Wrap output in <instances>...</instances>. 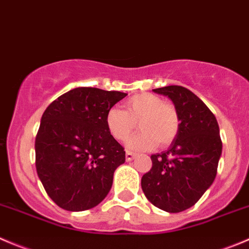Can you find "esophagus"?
Returning a JSON list of instances; mask_svg holds the SVG:
<instances>
[{
  "label": "esophagus",
  "mask_w": 249,
  "mask_h": 249,
  "mask_svg": "<svg viewBox=\"0 0 249 249\" xmlns=\"http://www.w3.org/2000/svg\"><path fill=\"white\" fill-rule=\"evenodd\" d=\"M135 156H136V154L132 153V152H129V151H127L126 153H125V158H126V160H127V161L132 160V159L135 158Z\"/></svg>",
  "instance_id": "34e87169"
}]
</instances>
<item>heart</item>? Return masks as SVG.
<instances>
[{
  "label": "heart",
  "instance_id": "heart-1",
  "mask_svg": "<svg viewBox=\"0 0 249 249\" xmlns=\"http://www.w3.org/2000/svg\"><path fill=\"white\" fill-rule=\"evenodd\" d=\"M141 132L127 142L132 151H149L157 143L168 146L178 136L180 119L174 105L164 102L163 98L153 93H139L125 103V110L110 108L106 114V126L117 141L124 142L136 129Z\"/></svg>",
  "mask_w": 249,
  "mask_h": 249
}]
</instances>
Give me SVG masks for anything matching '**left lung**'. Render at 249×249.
Masks as SVG:
<instances>
[{"label":"left lung","mask_w":249,"mask_h":249,"mask_svg":"<svg viewBox=\"0 0 249 249\" xmlns=\"http://www.w3.org/2000/svg\"><path fill=\"white\" fill-rule=\"evenodd\" d=\"M153 91L170 98L180 129L168 149L152 154L141 187L157 208L178 213L195 206L214 182L223 149L220 131L211 109L190 90L171 85Z\"/></svg>","instance_id":"8db88e82"}]
</instances>
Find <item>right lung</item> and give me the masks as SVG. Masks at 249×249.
<instances>
[{
	"mask_svg": "<svg viewBox=\"0 0 249 249\" xmlns=\"http://www.w3.org/2000/svg\"><path fill=\"white\" fill-rule=\"evenodd\" d=\"M126 95L76 88L46 108L35 140L36 171L60 208L91 209L112 189L125 151L108 131L106 114Z\"/></svg>",
	"mask_w": 249,
	"mask_h": 249,
	"instance_id": "right-lung-1",
	"label": "right lung"
}]
</instances>
